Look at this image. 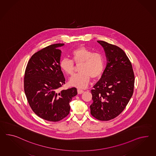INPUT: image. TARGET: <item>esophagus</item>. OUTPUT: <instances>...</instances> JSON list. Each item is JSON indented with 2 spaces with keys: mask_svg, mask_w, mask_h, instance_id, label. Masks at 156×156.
Instances as JSON below:
<instances>
[{
  "mask_svg": "<svg viewBox=\"0 0 156 156\" xmlns=\"http://www.w3.org/2000/svg\"><path fill=\"white\" fill-rule=\"evenodd\" d=\"M84 90L83 89H77V93L78 94H82L84 93Z\"/></svg>",
  "mask_w": 156,
  "mask_h": 156,
  "instance_id": "1",
  "label": "esophagus"
}]
</instances>
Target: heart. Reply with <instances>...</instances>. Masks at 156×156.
I'll return each mask as SVG.
<instances>
[{
  "label": "heart",
  "instance_id": "1",
  "mask_svg": "<svg viewBox=\"0 0 156 156\" xmlns=\"http://www.w3.org/2000/svg\"><path fill=\"white\" fill-rule=\"evenodd\" d=\"M72 61L63 58L60 62V67L63 72L69 75L74 72L75 65L80 64V72L74 75L69 79V83L77 88L87 87L90 77L95 79L100 77L105 68V58L100 52L93 51L84 46L74 50L71 53Z\"/></svg>",
  "mask_w": 156,
  "mask_h": 156
}]
</instances>
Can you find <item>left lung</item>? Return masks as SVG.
<instances>
[{"label": "left lung", "instance_id": "left-lung-1", "mask_svg": "<svg viewBox=\"0 0 156 156\" xmlns=\"http://www.w3.org/2000/svg\"><path fill=\"white\" fill-rule=\"evenodd\" d=\"M97 42L104 48L107 64L91 90L90 113L98 120L107 121L119 115L126 107L133 94L135 76L131 63L122 48L103 41Z\"/></svg>", "mask_w": 156, "mask_h": 156}]
</instances>
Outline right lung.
I'll return each mask as SVG.
<instances>
[{"label":"right lung","instance_id":"1","mask_svg":"<svg viewBox=\"0 0 156 156\" xmlns=\"http://www.w3.org/2000/svg\"><path fill=\"white\" fill-rule=\"evenodd\" d=\"M64 44H51L34 54L28 62L24 75V92L32 110L41 118L58 122L68 115L69 102L77 89L58 92L65 84L60 67Z\"/></svg>","mask_w":156,"mask_h":156}]
</instances>
